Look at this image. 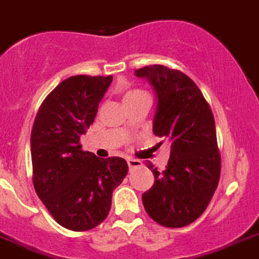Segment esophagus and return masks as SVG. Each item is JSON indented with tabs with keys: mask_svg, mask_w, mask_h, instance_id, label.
Instances as JSON below:
<instances>
[{
	"mask_svg": "<svg viewBox=\"0 0 259 259\" xmlns=\"http://www.w3.org/2000/svg\"><path fill=\"white\" fill-rule=\"evenodd\" d=\"M127 165H129L130 168H133V167H138V166H141L142 162H141V161H138V159L129 158V159H127Z\"/></svg>",
	"mask_w": 259,
	"mask_h": 259,
	"instance_id": "obj_1",
	"label": "esophagus"
}]
</instances>
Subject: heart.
Here are the masks:
<instances>
[{
	"mask_svg": "<svg viewBox=\"0 0 259 259\" xmlns=\"http://www.w3.org/2000/svg\"><path fill=\"white\" fill-rule=\"evenodd\" d=\"M144 94H147V93L144 91H142V89H129V91L125 93L124 101L133 100V98H138V97L144 96Z\"/></svg>",
	"mask_w": 259,
	"mask_h": 259,
	"instance_id": "b5f03b06",
	"label": "heart"
}]
</instances>
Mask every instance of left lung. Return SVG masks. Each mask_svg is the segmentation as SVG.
<instances>
[{"mask_svg":"<svg viewBox=\"0 0 259 259\" xmlns=\"http://www.w3.org/2000/svg\"><path fill=\"white\" fill-rule=\"evenodd\" d=\"M135 75L153 85L158 100L153 133L171 144L165 170L148 165L154 184L142 197L144 208L157 224L183 228L204 212L219 184L221 154L213 113L197 84L180 70L149 65Z\"/></svg>","mask_w":259,"mask_h":259,"instance_id":"1","label":"left lung"}]
</instances>
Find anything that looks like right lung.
<instances>
[{"label": "right lung", "instance_id": "1", "mask_svg": "<svg viewBox=\"0 0 259 259\" xmlns=\"http://www.w3.org/2000/svg\"><path fill=\"white\" fill-rule=\"evenodd\" d=\"M111 81V75L65 79L46 97L31 129L35 192L57 224L72 231L105 221L112 192L127 174L124 158H100L80 144Z\"/></svg>", "mask_w": 259, "mask_h": 259}]
</instances>
